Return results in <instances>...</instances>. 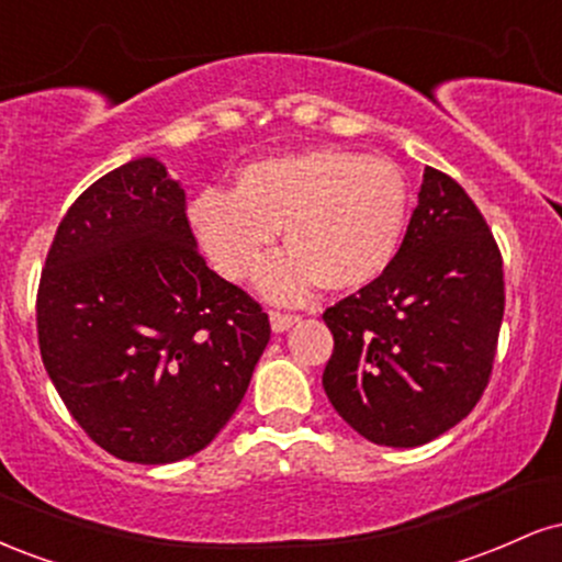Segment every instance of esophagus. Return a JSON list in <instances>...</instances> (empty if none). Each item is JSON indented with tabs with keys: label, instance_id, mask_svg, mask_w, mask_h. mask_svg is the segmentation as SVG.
I'll return each instance as SVG.
<instances>
[{
	"label": "esophagus",
	"instance_id": "esophagus-1",
	"mask_svg": "<svg viewBox=\"0 0 562 562\" xmlns=\"http://www.w3.org/2000/svg\"><path fill=\"white\" fill-rule=\"evenodd\" d=\"M269 322H272V330L274 333H285L290 327L299 322V317H293V314H280V312H272L269 314Z\"/></svg>",
	"mask_w": 562,
	"mask_h": 562
}]
</instances>
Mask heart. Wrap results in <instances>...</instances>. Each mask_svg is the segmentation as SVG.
Returning <instances> with one entry per match:
<instances>
[{"mask_svg": "<svg viewBox=\"0 0 562 562\" xmlns=\"http://www.w3.org/2000/svg\"><path fill=\"white\" fill-rule=\"evenodd\" d=\"M409 222V187L383 158L340 147L272 156L243 166L235 190H203L190 224L227 280H245L277 229L288 250L259 269L267 299L299 303L322 285L348 293L372 285L396 261Z\"/></svg>", "mask_w": 562, "mask_h": 562, "instance_id": "b5f03b06", "label": "heart"}]
</instances>
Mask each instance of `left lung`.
<instances>
[{"label": "left lung", "instance_id": "8db88e82", "mask_svg": "<svg viewBox=\"0 0 562 562\" xmlns=\"http://www.w3.org/2000/svg\"><path fill=\"white\" fill-rule=\"evenodd\" d=\"M502 314L492 232L468 192L428 166L389 272L322 314L335 340L327 398L367 441L423 447L479 404Z\"/></svg>", "mask_w": 562, "mask_h": 562}]
</instances>
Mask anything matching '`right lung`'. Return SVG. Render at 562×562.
Segmentation results:
<instances>
[{"label":"right lung","mask_w":562,"mask_h":562,"mask_svg":"<svg viewBox=\"0 0 562 562\" xmlns=\"http://www.w3.org/2000/svg\"><path fill=\"white\" fill-rule=\"evenodd\" d=\"M36 327L74 420L137 465L209 447L269 344V317L205 267L182 184L153 156L97 179L63 216Z\"/></svg>","instance_id":"add662e5"}]
</instances>
